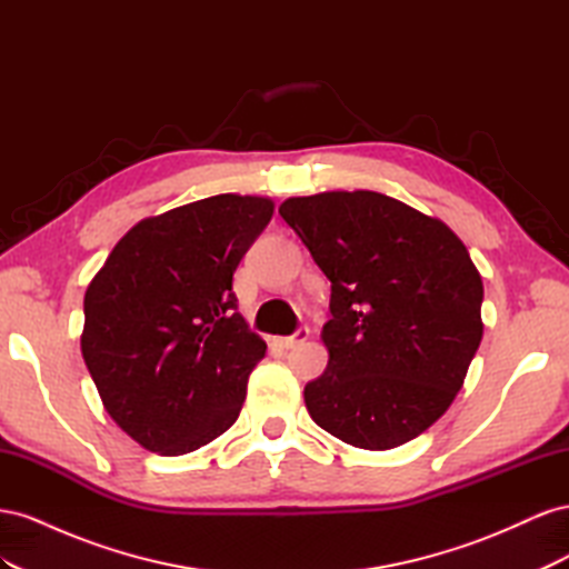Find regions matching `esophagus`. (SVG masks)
<instances>
[{"mask_svg": "<svg viewBox=\"0 0 569 569\" xmlns=\"http://www.w3.org/2000/svg\"><path fill=\"white\" fill-rule=\"evenodd\" d=\"M308 335H311V332H308V327H299V330H297L295 335H291V337H282V339H280V347H282V349L301 347V343L308 339Z\"/></svg>", "mask_w": 569, "mask_h": 569, "instance_id": "1", "label": "esophagus"}]
</instances>
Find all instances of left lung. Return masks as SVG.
Masks as SVG:
<instances>
[{
	"mask_svg": "<svg viewBox=\"0 0 569 569\" xmlns=\"http://www.w3.org/2000/svg\"><path fill=\"white\" fill-rule=\"evenodd\" d=\"M280 216L332 282L325 372L303 389L325 432L396 449L432 427L479 349L485 284L439 218L380 192L291 197Z\"/></svg>",
	"mask_w": 569,
	"mask_h": 569,
	"instance_id": "1",
	"label": "left lung"
}]
</instances>
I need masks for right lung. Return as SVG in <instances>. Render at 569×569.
Here are the masks:
<instances>
[{
  "instance_id": "right-lung-1",
  "label": "right lung",
  "mask_w": 569,
  "mask_h": 569,
  "mask_svg": "<svg viewBox=\"0 0 569 569\" xmlns=\"http://www.w3.org/2000/svg\"><path fill=\"white\" fill-rule=\"evenodd\" d=\"M272 209L266 197L218 194L144 218L84 291V366L147 451H197L239 418L266 341L237 313L232 274Z\"/></svg>"
}]
</instances>
